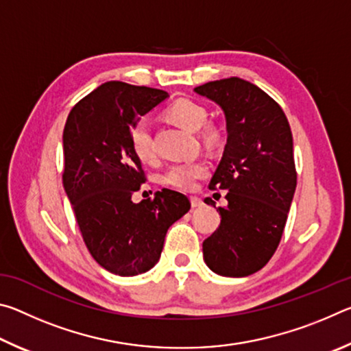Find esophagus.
Listing matches in <instances>:
<instances>
[{"label":"esophagus","instance_id":"obj_1","mask_svg":"<svg viewBox=\"0 0 351 351\" xmlns=\"http://www.w3.org/2000/svg\"><path fill=\"white\" fill-rule=\"evenodd\" d=\"M190 203H192V207H203V199L198 197H190Z\"/></svg>","mask_w":351,"mask_h":351}]
</instances>
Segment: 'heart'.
<instances>
[{
	"instance_id": "heart-1",
	"label": "heart",
	"mask_w": 351,
	"mask_h": 351,
	"mask_svg": "<svg viewBox=\"0 0 351 351\" xmlns=\"http://www.w3.org/2000/svg\"><path fill=\"white\" fill-rule=\"evenodd\" d=\"M167 116L170 121H173L176 125L189 130V132H199L206 123L207 111L203 105H199L193 100L181 99L170 105L167 110ZM207 138H213L212 132H207ZM130 145L133 153L142 162H150L154 158L152 134L148 125L144 121L136 122L132 132H130ZM207 173L206 162L199 159H190L170 165L169 170L162 176V181L171 187L192 190L195 184Z\"/></svg>"
}]
</instances>
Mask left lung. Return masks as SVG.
I'll return each mask as SVG.
<instances>
[{"label":"left lung","instance_id":"1","mask_svg":"<svg viewBox=\"0 0 351 351\" xmlns=\"http://www.w3.org/2000/svg\"><path fill=\"white\" fill-rule=\"evenodd\" d=\"M224 112V152L209 187L228 190L218 207L221 223L203 243L206 265L218 276L246 277L260 271L280 243L297 175L293 134L283 110L254 83L239 77L193 90Z\"/></svg>","mask_w":351,"mask_h":351}]
</instances>
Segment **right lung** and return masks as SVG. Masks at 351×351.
<instances>
[{
    "label": "right lung",
    "mask_w": 351,
    "mask_h": 351,
    "mask_svg": "<svg viewBox=\"0 0 351 351\" xmlns=\"http://www.w3.org/2000/svg\"><path fill=\"white\" fill-rule=\"evenodd\" d=\"M167 97L162 90L112 80L83 97L66 119L64 192L88 251L111 274L132 277L152 269L169 228L190 209L186 195L170 189L153 199H132L145 175L130 132Z\"/></svg>",
    "instance_id": "right-lung-1"
}]
</instances>
